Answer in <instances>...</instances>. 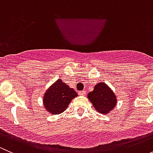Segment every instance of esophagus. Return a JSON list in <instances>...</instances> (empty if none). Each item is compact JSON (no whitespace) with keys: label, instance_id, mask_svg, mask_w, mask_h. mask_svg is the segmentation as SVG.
<instances>
[{"label":"esophagus","instance_id":"1","mask_svg":"<svg viewBox=\"0 0 153 153\" xmlns=\"http://www.w3.org/2000/svg\"><path fill=\"white\" fill-rule=\"evenodd\" d=\"M78 95H83V96H84V95H86V92L85 91H81V92H78Z\"/></svg>","mask_w":153,"mask_h":153}]
</instances>
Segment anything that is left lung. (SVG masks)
I'll return each instance as SVG.
<instances>
[{
  "mask_svg": "<svg viewBox=\"0 0 153 153\" xmlns=\"http://www.w3.org/2000/svg\"><path fill=\"white\" fill-rule=\"evenodd\" d=\"M95 110L101 114H108L115 107L117 97L110 87L104 82H100L87 95Z\"/></svg>",
  "mask_w": 153,
  "mask_h": 153,
  "instance_id": "left-lung-1",
  "label": "left lung"
}]
</instances>
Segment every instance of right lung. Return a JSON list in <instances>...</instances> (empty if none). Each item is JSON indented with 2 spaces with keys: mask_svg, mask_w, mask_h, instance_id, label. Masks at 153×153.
Listing matches in <instances>:
<instances>
[{
  "mask_svg": "<svg viewBox=\"0 0 153 153\" xmlns=\"http://www.w3.org/2000/svg\"><path fill=\"white\" fill-rule=\"evenodd\" d=\"M77 96V92L59 78L47 89L43 103L49 113L58 115L64 112L72 100Z\"/></svg>",
  "mask_w": 153,
  "mask_h": 153,
  "instance_id": "obj_1",
  "label": "right lung"
}]
</instances>
